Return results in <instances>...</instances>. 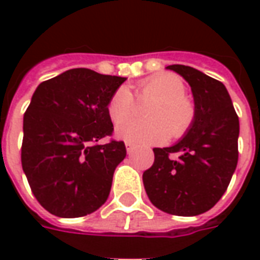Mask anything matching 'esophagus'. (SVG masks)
I'll list each match as a JSON object with an SVG mask.
<instances>
[{
	"mask_svg": "<svg viewBox=\"0 0 260 260\" xmlns=\"http://www.w3.org/2000/svg\"><path fill=\"white\" fill-rule=\"evenodd\" d=\"M125 146H126V153H128V154H132V153L135 152L136 147L134 146V145H131V143H126Z\"/></svg>",
	"mask_w": 260,
	"mask_h": 260,
	"instance_id": "34e87169",
	"label": "esophagus"
}]
</instances>
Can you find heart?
<instances>
[{"label": "heart", "mask_w": 260, "mask_h": 260, "mask_svg": "<svg viewBox=\"0 0 260 260\" xmlns=\"http://www.w3.org/2000/svg\"><path fill=\"white\" fill-rule=\"evenodd\" d=\"M185 85L174 74L156 75L143 80L138 96L156 99L149 110L152 119H129L119 124L115 136L132 145H160L169 138L185 135L195 119V108L185 97ZM135 102L126 86H121L108 102V115L113 122H121L132 115Z\"/></svg>", "instance_id": "heart-1"}]
</instances>
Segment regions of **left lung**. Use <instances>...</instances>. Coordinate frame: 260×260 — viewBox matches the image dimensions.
<instances>
[{"mask_svg":"<svg viewBox=\"0 0 260 260\" xmlns=\"http://www.w3.org/2000/svg\"><path fill=\"white\" fill-rule=\"evenodd\" d=\"M191 86L195 119L170 147H154L143 185L154 206L170 214L198 216L223 196L238 163L240 121L225 86L185 65H169ZM171 152L180 157L171 159Z\"/></svg>","mask_w":260,"mask_h":260,"instance_id":"8db88e82","label":"left lung"}]
</instances>
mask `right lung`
<instances>
[{
  "label": "right lung",
  "instance_id": "obj_1",
  "mask_svg": "<svg viewBox=\"0 0 260 260\" xmlns=\"http://www.w3.org/2000/svg\"><path fill=\"white\" fill-rule=\"evenodd\" d=\"M126 78L65 71L37 86L23 115L22 169L33 195L58 217H82L107 201L124 142L113 134L108 102Z\"/></svg>",
  "mask_w": 260,
  "mask_h": 260
}]
</instances>
